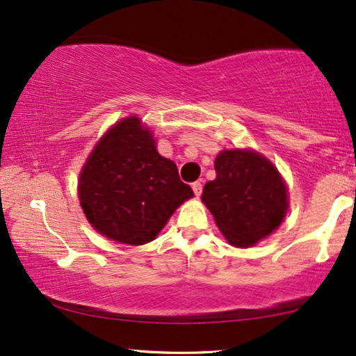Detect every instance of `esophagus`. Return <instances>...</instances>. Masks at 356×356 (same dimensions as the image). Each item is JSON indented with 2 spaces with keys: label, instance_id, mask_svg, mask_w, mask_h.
I'll return each mask as SVG.
<instances>
[{
  "label": "esophagus",
  "instance_id": "1",
  "mask_svg": "<svg viewBox=\"0 0 356 356\" xmlns=\"http://www.w3.org/2000/svg\"><path fill=\"white\" fill-rule=\"evenodd\" d=\"M193 191H194V194H196V197H199L201 196V193H202V183L201 181H194L193 184Z\"/></svg>",
  "mask_w": 356,
  "mask_h": 356
}]
</instances>
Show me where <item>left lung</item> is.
Listing matches in <instances>:
<instances>
[{
    "mask_svg": "<svg viewBox=\"0 0 356 356\" xmlns=\"http://www.w3.org/2000/svg\"><path fill=\"white\" fill-rule=\"evenodd\" d=\"M216 172L201 199L230 245L250 248L280 225L289 207L286 186L269 160L252 150H223Z\"/></svg>",
    "mask_w": 356,
    "mask_h": 356,
    "instance_id": "left-lung-1",
    "label": "left lung"
}]
</instances>
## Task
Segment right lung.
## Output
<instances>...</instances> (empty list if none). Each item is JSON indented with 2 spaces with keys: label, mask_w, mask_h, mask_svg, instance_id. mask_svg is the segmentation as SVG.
I'll use <instances>...</instances> for the list:
<instances>
[{
  "label": "right lung",
  "mask_w": 356,
  "mask_h": 356,
  "mask_svg": "<svg viewBox=\"0 0 356 356\" xmlns=\"http://www.w3.org/2000/svg\"><path fill=\"white\" fill-rule=\"evenodd\" d=\"M172 160L155 149L140 120L115 124L87 159L79 177V201L97 232L124 245H145L193 197Z\"/></svg>",
  "instance_id": "right-lung-1"
}]
</instances>
